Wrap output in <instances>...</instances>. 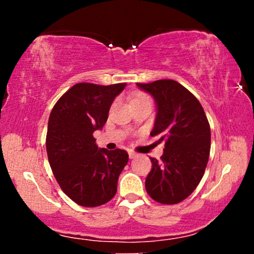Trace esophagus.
<instances>
[{"label":"esophagus","mask_w":254,"mask_h":254,"mask_svg":"<svg viewBox=\"0 0 254 254\" xmlns=\"http://www.w3.org/2000/svg\"><path fill=\"white\" fill-rule=\"evenodd\" d=\"M135 157H137V154H136V152H134V151H129V158H130V159H133V158H135Z\"/></svg>","instance_id":"obj_1"}]
</instances>
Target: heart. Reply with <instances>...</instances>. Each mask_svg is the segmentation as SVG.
<instances>
[{"label": "heart", "mask_w": 254, "mask_h": 254, "mask_svg": "<svg viewBox=\"0 0 254 254\" xmlns=\"http://www.w3.org/2000/svg\"><path fill=\"white\" fill-rule=\"evenodd\" d=\"M140 99H150V97L148 95H144V93H138V95L134 98V100H140Z\"/></svg>", "instance_id": "heart-1"}]
</instances>
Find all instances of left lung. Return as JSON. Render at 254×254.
I'll use <instances>...</instances> for the list:
<instances>
[{"label":"left lung","mask_w":254,"mask_h":254,"mask_svg":"<svg viewBox=\"0 0 254 254\" xmlns=\"http://www.w3.org/2000/svg\"><path fill=\"white\" fill-rule=\"evenodd\" d=\"M157 104L151 136L165 142L161 161L150 157L145 190L163 204L182 202L202 179L210 152V126L196 97L173 79L136 83Z\"/></svg>","instance_id":"obj_1"}]
</instances>
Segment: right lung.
Returning <instances> with one entry per match:
<instances>
[{"instance_id": "obj_1", "label": "right lung", "mask_w": 254, "mask_h": 254, "mask_svg": "<svg viewBox=\"0 0 254 254\" xmlns=\"http://www.w3.org/2000/svg\"><path fill=\"white\" fill-rule=\"evenodd\" d=\"M126 83H77L55 104L48 120L46 150L61 190L79 206L98 207L117 193L127 151L98 149L93 131L102 129L113 100Z\"/></svg>"}]
</instances>
